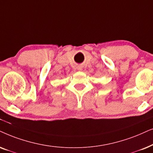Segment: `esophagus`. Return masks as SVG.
Listing matches in <instances>:
<instances>
[{"instance_id":"34e87169","label":"esophagus","mask_w":153,"mask_h":153,"mask_svg":"<svg viewBox=\"0 0 153 153\" xmlns=\"http://www.w3.org/2000/svg\"><path fill=\"white\" fill-rule=\"evenodd\" d=\"M77 69H78V70H79V71L82 70V67H81L80 66H78V67H77Z\"/></svg>"}]
</instances>
